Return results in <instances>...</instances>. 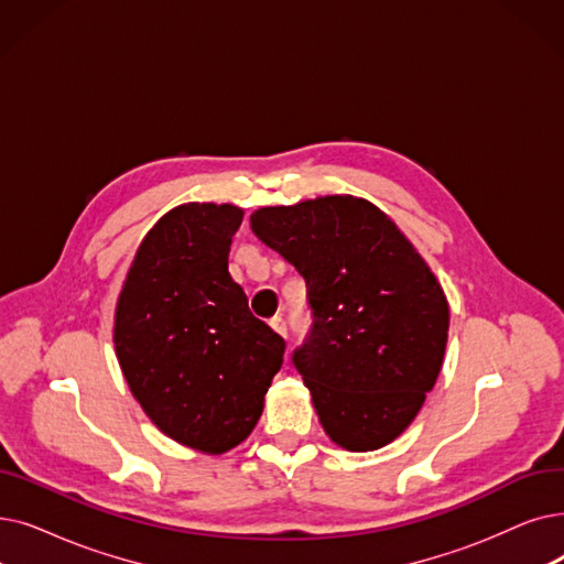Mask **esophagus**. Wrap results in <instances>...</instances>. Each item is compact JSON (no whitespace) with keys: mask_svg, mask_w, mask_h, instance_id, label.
Here are the masks:
<instances>
[{"mask_svg":"<svg viewBox=\"0 0 564 564\" xmlns=\"http://www.w3.org/2000/svg\"><path fill=\"white\" fill-rule=\"evenodd\" d=\"M269 325H272V329H274V332H279L281 336H288V325H285V321H283L281 315H274L272 321H269Z\"/></svg>","mask_w":564,"mask_h":564,"instance_id":"esophagus-1","label":"esophagus"}]
</instances>
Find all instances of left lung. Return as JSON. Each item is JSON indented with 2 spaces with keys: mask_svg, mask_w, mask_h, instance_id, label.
Returning a JSON list of instances; mask_svg holds the SVG:
<instances>
[{
  "mask_svg": "<svg viewBox=\"0 0 564 564\" xmlns=\"http://www.w3.org/2000/svg\"><path fill=\"white\" fill-rule=\"evenodd\" d=\"M306 281L311 329L292 352L325 433L350 452L389 445L443 366L449 306L429 264L371 203L327 195L251 216Z\"/></svg>",
  "mask_w": 564,
  "mask_h": 564,
  "instance_id": "left-lung-1",
  "label": "left lung"
}]
</instances>
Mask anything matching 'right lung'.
<instances>
[{"instance_id":"1","label":"right lung","mask_w":564,"mask_h":564,"mask_svg":"<svg viewBox=\"0 0 564 564\" xmlns=\"http://www.w3.org/2000/svg\"><path fill=\"white\" fill-rule=\"evenodd\" d=\"M241 216L212 203L167 212L142 239L115 315L133 397L165 435L207 454L253 431L285 352L228 272Z\"/></svg>"}]
</instances>
